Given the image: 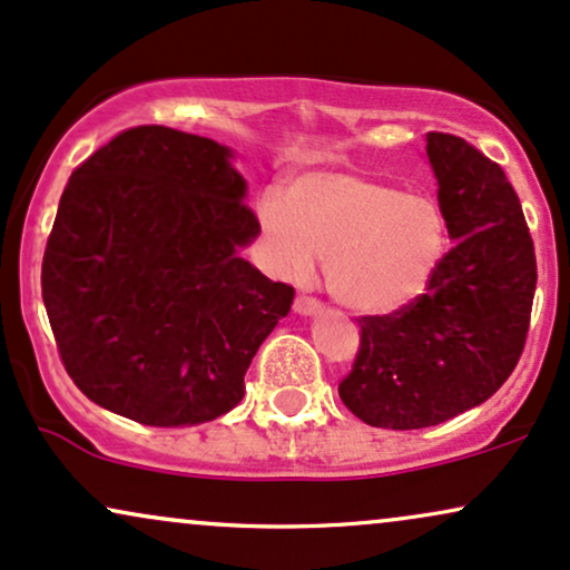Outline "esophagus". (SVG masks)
Masks as SVG:
<instances>
[{
	"mask_svg": "<svg viewBox=\"0 0 570 570\" xmlns=\"http://www.w3.org/2000/svg\"><path fill=\"white\" fill-rule=\"evenodd\" d=\"M294 313L315 315V313H321V303L315 297H305V294H299V297L294 299Z\"/></svg>",
	"mask_w": 570,
	"mask_h": 570,
	"instance_id": "1",
	"label": "esophagus"
}]
</instances>
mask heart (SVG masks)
Returning a JSON list of instances; mask_svg holds the SVG:
<instances>
[{
    "label": "heart",
    "instance_id": "heart-1",
    "mask_svg": "<svg viewBox=\"0 0 570 570\" xmlns=\"http://www.w3.org/2000/svg\"><path fill=\"white\" fill-rule=\"evenodd\" d=\"M271 263L307 281L324 257L326 289L347 311L387 315L424 292L445 249L441 212L420 194L361 173L311 169L286 185V202L257 204Z\"/></svg>",
    "mask_w": 570,
    "mask_h": 570
}]
</instances>
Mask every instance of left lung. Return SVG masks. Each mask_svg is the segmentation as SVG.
Masks as SVG:
<instances>
[{
  "mask_svg": "<svg viewBox=\"0 0 570 570\" xmlns=\"http://www.w3.org/2000/svg\"><path fill=\"white\" fill-rule=\"evenodd\" d=\"M428 159L454 246L414 303L358 321L340 397L372 428H433L481 406L518 366L531 321L537 255L504 169L445 132H428Z\"/></svg>",
  "mask_w": 570,
  "mask_h": 570,
  "instance_id": "8db88e82",
  "label": "left lung"
}]
</instances>
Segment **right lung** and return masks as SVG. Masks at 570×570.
<instances>
[{"mask_svg":"<svg viewBox=\"0 0 570 570\" xmlns=\"http://www.w3.org/2000/svg\"><path fill=\"white\" fill-rule=\"evenodd\" d=\"M228 146L132 127L68 177L42 299L68 376L154 428L228 414L294 289L238 255L259 233Z\"/></svg>","mask_w":570,"mask_h":570,"instance_id":"add662e5","label":"right lung"}]
</instances>
